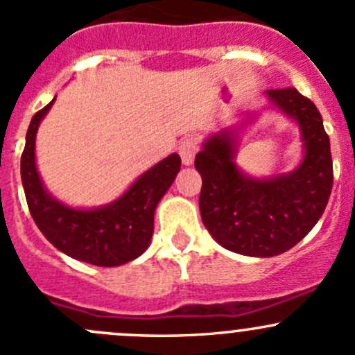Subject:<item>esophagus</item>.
<instances>
[{
  "mask_svg": "<svg viewBox=\"0 0 355 355\" xmlns=\"http://www.w3.org/2000/svg\"><path fill=\"white\" fill-rule=\"evenodd\" d=\"M197 150H198V141L196 138H185L184 141L180 143V146H178V153H180L184 165H192Z\"/></svg>",
  "mask_w": 355,
  "mask_h": 355,
  "instance_id": "1",
  "label": "esophagus"
}]
</instances>
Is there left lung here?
Here are the masks:
<instances>
[{
  "instance_id": "1",
  "label": "left lung",
  "mask_w": 355,
  "mask_h": 355,
  "mask_svg": "<svg viewBox=\"0 0 355 355\" xmlns=\"http://www.w3.org/2000/svg\"><path fill=\"white\" fill-rule=\"evenodd\" d=\"M266 94L302 130L305 158L297 170L268 180L241 173L234 138L225 131L209 138L196 157L202 222L220 246L254 258L282 254L309 234L334 184L330 139L317 106L295 87Z\"/></svg>"
}]
</instances>
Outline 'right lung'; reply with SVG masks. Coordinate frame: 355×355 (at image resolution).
Masks as SVG:
<instances>
[{
    "mask_svg": "<svg viewBox=\"0 0 355 355\" xmlns=\"http://www.w3.org/2000/svg\"><path fill=\"white\" fill-rule=\"evenodd\" d=\"M52 99L32 118L21 153V182L35 224L58 251L96 266H119L146 251L158 202L173 184L182 159L177 153L145 171L123 197L94 210L70 209L42 185L35 165V136Z\"/></svg>",
    "mask_w": 355,
    "mask_h": 355,
    "instance_id": "obj_1",
    "label": "right lung"
}]
</instances>
